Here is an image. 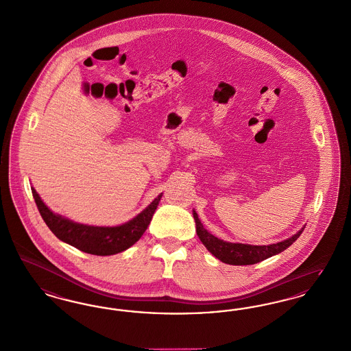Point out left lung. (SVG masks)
<instances>
[{
	"label": "left lung",
	"mask_w": 351,
	"mask_h": 351,
	"mask_svg": "<svg viewBox=\"0 0 351 351\" xmlns=\"http://www.w3.org/2000/svg\"><path fill=\"white\" fill-rule=\"evenodd\" d=\"M193 216L197 226V234L202 244L207 247V250L214 254L216 258L220 259L224 263L228 265H254L263 259L273 257L278 253H282L285 249H287L290 245L293 244L299 236L302 234V228L296 234H293L290 239L271 245H249L239 244V243H228L224 240H220L211 234L207 229L203 228V224L199 220L198 214L193 211Z\"/></svg>",
	"instance_id": "left-lung-1"
}]
</instances>
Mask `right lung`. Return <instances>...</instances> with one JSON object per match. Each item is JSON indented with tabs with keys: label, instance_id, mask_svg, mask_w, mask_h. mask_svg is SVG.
Segmentation results:
<instances>
[{
	"label": "right lung",
	"instance_id": "obj_1",
	"mask_svg": "<svg viewBox=\"0 0 351 351\" xmlns=\"http://www.w3.org/2000/svg\"><path fill=\"white\" fill-rule=\"evenodd\" d=\"M31 191L39 213L52 233L61 241L94 256L117 254L138 241L145 229L148 228L160 199L162 197V194H160L144 211L122 226L94 227L75 223L66 217H62L61 215L53 214L43 203L34 187H31Z\"/></svg>",
	"mask_w": 351,
	"mask_h": 351
}]
</instances>
